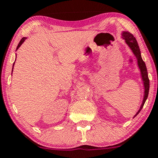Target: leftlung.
<instances>
[{"label": "left lung", "instance_id": "obj_1", "mask_svg": "<svg viewBox=\"0 0 158 158\" xmlns=\"http://www.w3.org/2000/svg\"><path fill=\"white\" fill-rule=\"evenodd\" d=\"M122 38L125 41V43L128 45L131 50L132 51L133 54L134 55V56L136 57V59L137 61V66H138L140 72V76H141V79L142 82H143V101H142V103L140 105V109L138 110V111L137 112L135 115H134V117H135L137 114L140 112V110L143 108V105H144L145 102H146L147 99H148V93H149V89H150V81L148 79V70H147L146 65H145V62H143V59L141 57V53H140V48H139V45L137 44V40L136 38H134V35L130 33L129 31H122Z\"/></svg>", "mask_w": 158, "mask_h": 158}]
</instances>
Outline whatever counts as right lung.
<instances>
[{"label":"right lung","mask_w":158,"mask_h":158,"mask_svg":"<svg viewBox=\"0 0 158 158\" xmlns=\"http://www.w3.org/2000/svg\"><path fill=\"white\" fill-rule=\"evenodd\" d=\"M26 38H26V37H24V38H21V40L20 41V42H19V43H18V47H17V49H16V50H18V48H19V47L21 46V45H22V44H23V42H24V41H25V39H26ZM15 60H16V59H15ZM14 65H15V62H14V64H13V68H14ZM13 68H12V72H13Z\"/></svg>","instance_id":"1"}]
</instances>
